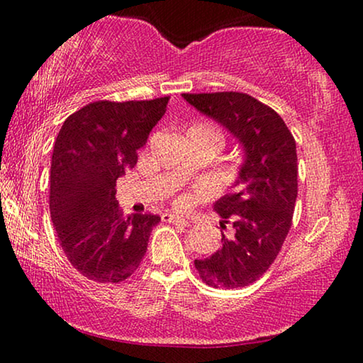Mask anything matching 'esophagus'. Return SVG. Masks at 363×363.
<instances>
[{
	"instance_id": "esophagus-1",
	"label": "esophagus",
	"mask_w": 363,
	"mask_h": 363,
	"mask_svg": "<svg viewBox=\"0 0 363 363\" xmlns=\"http://www.w3.org/2000/svg\"><path fill=\"white\" fill-rule=\"evenodd\" d=\"M162 221L172 223V225H178V226H188V225H190V221L185 220V218L172 215V213H165V215H162Z\"/></svg>"
}]
</instances>
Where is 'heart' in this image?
I'll return each mask as SVG.
<instances>
[{
	"mask_svg": "<svg viewBox=\"0 0 363 363\" xmlns=\"http://www.w3.org/2000/svg\"><path fill=\"white\" fill-rule=\"evenodd\" d=\"M195 127H205V128H208V130L218 133V132L215 130V128H211V127H208V125H195ZM218 135H220V133H218ZM220 137H221V135H220ZM186 205H188V198H186V196H182V198H178V200H177V206L185 208Z\"/></svg>",
	"mask_w": 363,
	"mask_h": 363,
	"instance_id": "obj_1",
	"label": "heart"
}]
</instances>
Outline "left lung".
I'll return each mask as SVG.
<instances>
[{"mask_svg": "<svg viewBox=\"0 0 363 363\" xmlns=\"http://www.w3.org/2000/svg\"><path fill=\"white\" fill-rule=\"evenodd\" d=\"M205 116L226 127L245 148L235 188L215 203L221 250L195 259L201 281L216 289H236L259 279L279 255L292 225L297 198L296 140L279 113L242 92L182 94Z\"/></svg>", "mask_w": 363, "mask_h": 363, "instance_id": "8db88e82", "label": "left lung"}]
</instances>
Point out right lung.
<instances>
[{
	"label": "right lung",
	"mask_w": 363,
	"mask_h": 363,
	"mask_svg": "<svg viewBox=\"0 0 363 363\" xmlns=\"http://www.w3.org/2000/svg\"><path fill=\"white\" fill-rule=\"evenodd\" d=\"M170 97L91 102L64 121L51 160L49 211L62 251L87 279L117 284L147 252L160 216H123L116 183L137 165V150L163 117Z\"/></svg>",
	"instance_id": "obj_1"
}]
</instances>
